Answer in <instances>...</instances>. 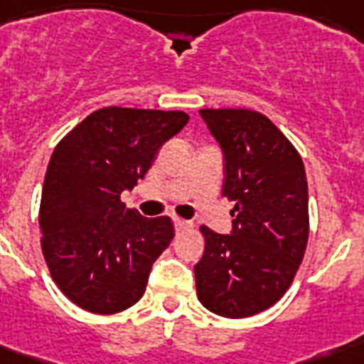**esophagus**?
Instances as JSON below:
<instances>
[{
    "instance_id": "1",
    "label": "esophagus",
    "mask_w": 364,
    "mask_h": 364,
    "mask_svg": "<svg viewBox=\"0 0 364 364\" xmlns=\"http://www.w3.org/2000/svg\"><path fill=\"white\" fill-rule=\"evenodd\" d=\"M174 228H176V232H188L191 228V222L182 220V218H174Z\"/></svg>"
}]
</instances>
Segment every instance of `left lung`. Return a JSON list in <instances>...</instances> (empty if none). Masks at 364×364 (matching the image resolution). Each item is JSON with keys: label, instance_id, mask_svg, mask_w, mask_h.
<instances>
[{"label": "left lung", "instance_id": "8db88e82", "mask_svg": "<svg viewBox=\"0 0 364 364\" xmlns=\"http://www.w3.org/2000/svg\"><path fill=\"white\" fill-rule=\"evenodd\" d=\"M224 154L222 196L235 203L230 235L201 226L199 302L243 319L279 302L302 264L309 235L308 180L290 140L252 109H201Z\"/></svg>", "mask_w": 364, "mask_h": 364}]
</instances>
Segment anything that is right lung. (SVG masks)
I'll list each match as a JSON object with an SVG mask.
<instances>
[{
	"mask_svg": "<svg viewBox=\"0 0 364 364\" xmlns=\"http://www.w3.org/2000/svg\"><path fill=\"white\" fill-rule=\"evenodd\" d=\"M188 119L184 112L109 106L56 144L41 191V250L53 281L81 309L119 314L142 298L174 226L168 216L127 208L121 191L144 178Z\"/></svg>",
	"mask_w": 364,
	"mask_h": 364,
	"instance_id": "1",
	"label": "right lung"
}]
</instances>
